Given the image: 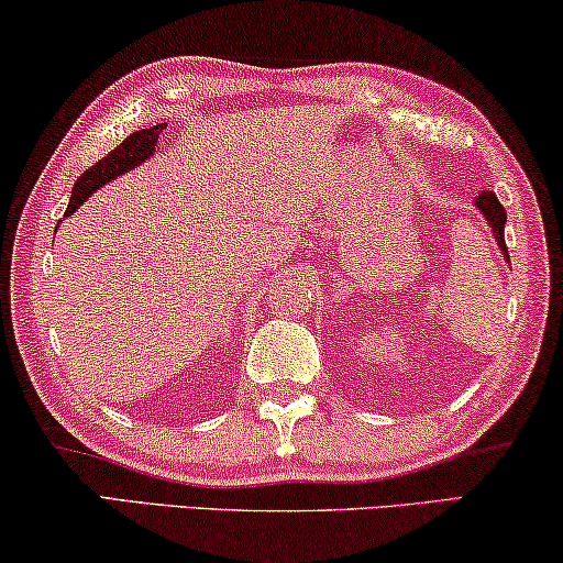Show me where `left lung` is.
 Returning <instances> with one entry per match:
<instances>
[{
  "mask_svg": "<svg viewBox=\"0 0 563 563\" xmlns=\"http://www.w3.org/2000/svg\"><path fill=\"white\" fill-rule=\"evenodd\" d=\"M474 209H477L485 221L489 224V232H493L497 247H500L503 257L510 263L508 247H505V221H508V213H505L503 203L497 201V196L493 191H482L477 199H474Z\"/></svg>",
  "mask_w": 563,
  "mask_h": 563,
  "instance_id": "8db88e82",
  "label": "left lung"
}]
</instances>
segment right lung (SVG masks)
Instances as JSON below:
<instances>
[{
  "mask_svg": "<svg viewBox=\"0 0 563 563\" xmlns=\"http://www.w3.org/2000/svg\"><path fill=\"white\" fill-rule=\"evenodd\" d=\"M165 126L168 124L161 122V124L147 126V130L132 132L122 145H117L112 153L104 157V161L91 165V168L76 180L74 191H70L66 217H70V213H74L84 201H89V196L93 191H99L101 186H107L109 180H114L117 176H124V173H130L132 168H137V165L150 161V157L155 155L157 140H161Z\"/></svg>",
  "mask_w": 563,
  "mask_h": 563,
  "instance_id": "right-lung-1",
  "label": "right lung"
}]
</instances>
